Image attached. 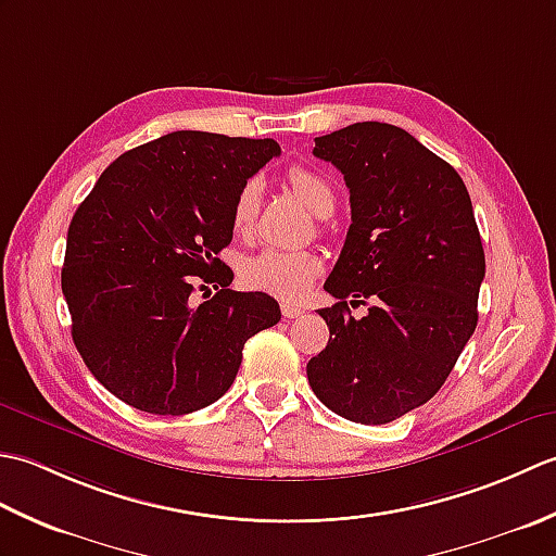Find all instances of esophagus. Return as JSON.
<instances>
[{
	"label": "esophagus",
	"instance_id": "obj_1",
	"mask_svg": "<svg viewBox=\"0 0 556 556\" xmlns=\"http://www.w3.org/2000/svg\"><path fill=\"white\" fill-rule=\"evenodd\" d=\"M281 315L289 317V320H293V317H301L303 311L299 308V305H293V303H281Z\"/></svg>",
	"mask_w": 556,
	"mask_h": 556
}]
</instances>
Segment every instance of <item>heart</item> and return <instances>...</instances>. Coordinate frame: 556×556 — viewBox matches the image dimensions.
<instances>
[{
	"label": "heart",
	"mask_w": 556,
	"mask_h": 556,
	"mask_svg": "<svg viewBox=\"0 0 556 556\" xmlns=\"http://www.w3.org/2000/svg\"><path fill=\"white\" fill-rule=\"evenodd\" d=\"M287 181L291 191L296 193L313 215L327 217L332 215L337 205V193L320 172L303 164H293L287 172ZM260 181L248 179L239 193L233 195L231 203V229L239 236H248L255 227L257 210H260ZM323 263L320 257L311 251H277V248H265L257 255L248 257L241 267V277L251 289L271 293L279 299H299L303 296L313 279L320 275Z\"/></svg>",
	"instance_id": "heart-1"
}]
</instances>
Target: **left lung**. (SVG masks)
<instances>
[{"label":"left lung","mask_w":556,"mask_h":556,"mask_svg":"<svg viewBox=\"0 0 556 556\" xmlns=\"http://www.w3.org/2000/svg\"><path fill=\"white\" fill-rule=\"evenodd\" d=\"M313 155L344 174L351 227L308 382L337 416L384 425L440 392L476 332L485 251L473 205L452 164L392 124L339 128ZM346 298H370L369 315L356 321Z\"/></svg>","instance_id":"left-lung-1"}]
</instances>
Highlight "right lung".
<instances>
[{
  "mask_svg": "<svg viewBox=\"0 0 556 556\" xmlns=\"http://www.w3.org/2000/svg\"><path fill=\"white\" fill-rule=\"evenodd\" d=\"M271 138L174 131L124 152L68 224L62 291L92 377L155 416L205 408L236 380L245 341L279 323L263 291L227 289L239 188L279 155ZM220 287L195 306L198 286Z\"/></svg>",
  "mask_w": 556,
  "mask_h": 556,
  "instance_id": "right-lung-1",
  "label": "right lung"
}]
</instances>
